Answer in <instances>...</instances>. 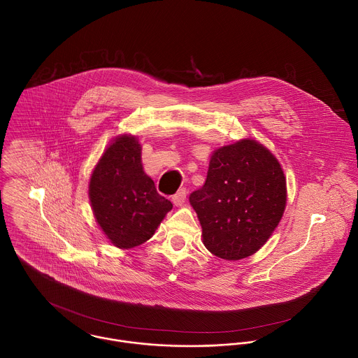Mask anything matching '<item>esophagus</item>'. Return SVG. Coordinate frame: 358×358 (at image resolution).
Returning a JSON list of instances; mask_svg holds the SVG:
<instances>
[{"label": "esophagus", "mask_w": 358, "mask_h": 358, "mask_svg": "<svg viewBox=\"0 0 358 358\" xmlns=\"http://www.w3.org/2000/svg\"><path fill=\"white\" fill-rule=\"evenodd\" d=\"M186 196H187L186 189H180L176 194L172 196V203L176 205V206H179V205H182L186 201Z\"/></svg>", "instance_id": "1"}]
</instances>
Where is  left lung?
<instances>
[{"instance_id":"8db88e82","label":"left lung","mask_w":358,"mask_h":358,"mask_svg":"<svg viewBox=\"0 0 358 358\" xmlns=\"http://www.w3.org/2000/svg\"><path fill=\"white\" fill-rule=\"evenodd\" d=\"M205 248L217 257L254 255L278 226L287 205L281 164L254 139L216 149L204 186L190 194Z\"/></svg>"}]
</instances>
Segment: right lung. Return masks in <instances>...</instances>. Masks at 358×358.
<instances>
[{"label": "right lung", "instance_id": "add662e5", "mask_svg": "<svg viewBox=\"0 0 358 358\" xmlns=\"http://www.w3.org/2000/svg\"><path fill=\"white\" fill-rule=\"evenodd\" d=\"M90 201L96 223L120 250L153 237L172 203L157 193L142 165V146L134 135H120L106 148L90 179Z\"/></svg>", "mask_w": 358, "mask_h": 358}]
</instances>
